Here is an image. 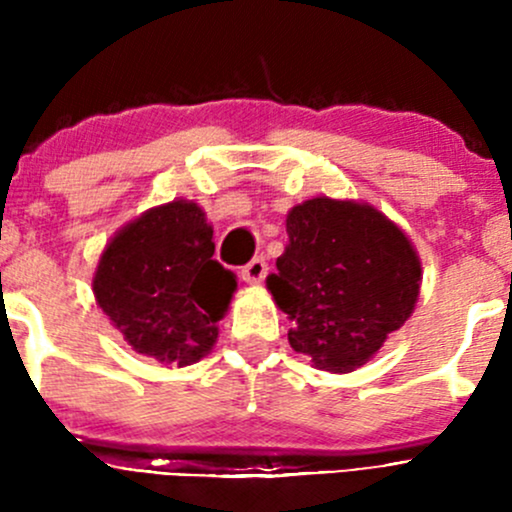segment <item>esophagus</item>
Segmentation results:
<instances>
[{"label":"esophagus","mask_w":512,"mask_h":512,"mask_svg":"<svg viewBox=\"0 0 512 512\" xmlns=\"http://www.w3.org/2000/svg\"><path fill=\"white\" fill-rule=\"evenodd\" d=\"M265 277H267V262L262 260V257H255V260L247 262V265L242 267V280H245L247 285H260Z\"/></svg>","instance_id":"1"}]
</instances>
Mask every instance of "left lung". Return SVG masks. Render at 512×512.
Wrapping results in <instances>:
<instances>
[{
  "instance_id": "obj_1",
  "label": "left lung",
  "mask_w": 512,
  "mask_h": 512,
  "mask_svg": "<svg viewBox=\"0 0 512 512\" xmlns=\"http://www.w3.org/2000/svg\"><path fill=\"white\" fill-rule=\"evenodd\" d=\"M287 245L267 289L292 322L297 354L349 374L414 314L421 257L404 230L364 200L319 195L287 213Z\"/></svg>"
}]
</instances>
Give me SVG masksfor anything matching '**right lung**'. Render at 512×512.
I'll use <instances>...</instances> for the list:
<instances>
[{"mask_svg": "<svg viewBox=\"0 0 512 512\" xmlns=\"http://www.w3.org/2000/svg\"><path fill=\"white\" fill-rule=\"evenodd\" d=\"M215 255L213 225L193 200H170L118 227L94 272V297L128 347L160 364L213 352L237 289Z\"/></svg>", "mask_w": 512, "mask_h": 512, "instance_id": "add662e5", "label": "right lung"}]
</instances>
